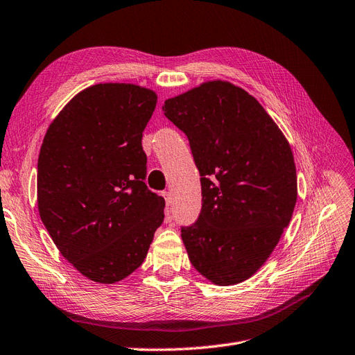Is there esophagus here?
I'll use <instances>...</instances> for the list:
<instances>
[{"instance_id": "34e87169", "label": "esophagus", "mask_w": 355, "mask_h": 355, "mask_svg": "<svg viewBox=\"0 0 355 355\" xmlns=\"http://www.w3.org/2000/svg\"><path fill=\"white\" fill-rule=\"evenodd\" d=\"M163 197H164V200H166V204H167V210L171 207V194L168 191H164L163 192Z\"/></svg>"}]
</instances>
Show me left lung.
I'll list each match as a JSON object with an SVG mask.
<instances>
[{"mask_svg":"<svg viewBox=\"0 0 355 355\" xmlns=\"http://www.w3.org/2000/svg\"><path fill=\"white\" fill-rule=\"evenodd\" d=\"M164 115L189 141L202 206L180 235L196 270L218 286L250 278L292 219L297 198L292 149L263 106L228 81L167 99Z\"/></svg>","mask_w":355,"mask_h":355,"instance_id":"8db88e82","label":"left lung"}]
</instances>
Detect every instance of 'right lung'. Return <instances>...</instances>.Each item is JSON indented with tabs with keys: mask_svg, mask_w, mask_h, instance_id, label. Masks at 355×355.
Instances as JSON below:
<instances>
[{
	"mask_svg": "<svg viewBox=\"0 0 355 355\" xmlns=\"http://www.w3.org/2000/svg\"><path fill=\"white\" fill-rule=\"evenodd\" d=\"M155 105V92L141 85L96 84L59 112L42 141L41 220L92 282L112 284L136 271L164 220V198L144 182L142 133Z\"/></svg>",
	"mask_w": 355,
	"mask_h": 355,
	"instance_id": "right-lung-1",
	"label": "right lung"
}]
</instances>
